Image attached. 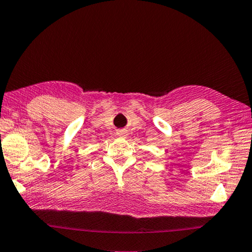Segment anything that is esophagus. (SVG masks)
<instances>
[{
	"label": "esophagus",
	"mask_w": 252,
	"mask_h": 252,
	"mask_svg": "<svg viewBox=\"0 0 252 252\" xmlns=\"http://www.w3.org/2000/svg\"><path fill=\"white\" fill-rule=\"evenodd\" d=\"M118 135L119 136H126V132L125 130H121V131L118 132Z\"/></svg>",
	"instance_id": "1"
}]
</instances>
